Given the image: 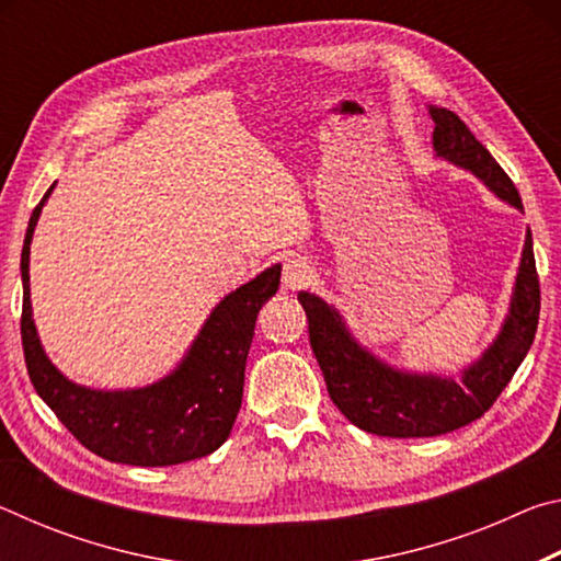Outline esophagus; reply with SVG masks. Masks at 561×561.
<instances>
[{
    "instance_id": "obj_1",
    "label": "esophagus",
    "mask_w": 561,
    "mask_h": 561,
    "mask_svg": "<svg viewBox=\"0 0 561 561\" xmlns=\"http://www.w3.org/2000/svg\"><path fill=\"white\" fill-rule=\"evenodd\" d=\"M314 282V267L304 257H289L282 267V287L289 291H299Z\"/></svg>"
}]
</instances>
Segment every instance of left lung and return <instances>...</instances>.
Segmentation results:
<instances>
[{
    "mask_svg": "<svg viewBox=\"0 0 561 561\" xmlns=\"http://www.w3.org/2000/svg\"><path fill=\"white\" fill-rule=\"evenodd\" d=\"M428 116L435 158L470 170L490 193L525 213L517 187L470 128L448 108L428 106ZM299 304L307 311L311 351L324 374L331 401L356 428L386 438H433L458 431L478 421L497 401L535 341L539 279L531 232L527 227L510 309L497 336L455 378L386 364L358 344L336 307L309 291H299Z\"/></svg>",
    "mask_w": 561,
    "mask_h": 561,
    "instance_id": "obj_1",
    "label": "left lung"
}]
</instances>
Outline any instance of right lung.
<instances>
[{"mask_svg": "<svg viewBox=\"0 0 561 561\" xmlns=\"http://www.w3.org/2000/svg\"><path fill=\"white\" fill-rule=\"evenodd\" d=\"M54 185L32 213L22 247V346L42 401L76 440L99 458L138 468H165L205 458L230 438L242 405L244 366L264 301L279 289L282 264L220 299L168 376L140 388L101 391L73 383L51 364L32 314L30 250L34 227Z\"/></svg>", "mask_w": 561, "mask_h": 561, "instance_id": "add662e5", "label": "right lung"}]
</instances>
